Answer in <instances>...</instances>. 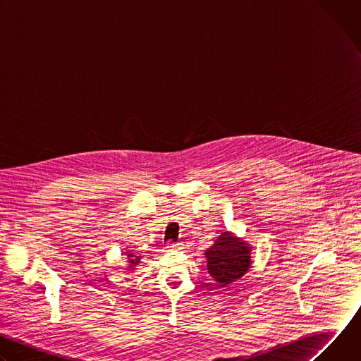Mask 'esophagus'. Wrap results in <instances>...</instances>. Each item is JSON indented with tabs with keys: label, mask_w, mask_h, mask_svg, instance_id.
I'll return each mask as SVG.
<instances>
[{
	"label": "esophagus",
	"mask_w": 361,
	"mask_h": 361,
	"mask_svg": "<svg viewBox=\"0 0 361 361\" xmlns=\"http://www.w3.org/2000/svg\"><path fill=\"white\" fill-rule=\"evenodd\" d=\"M167 248H169V250H180L181 247H180L178 243H173V241H171V243L167 244Z\"/></svg>",
	"instance_id": "34e87169"
}]
</instances>
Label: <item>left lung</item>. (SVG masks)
<instances>
[{"mask_svg": "<svg viewBox=\"0 0 361 361\" xmlns=\"http://www.w3.org/2000/svg\"><path fill=\"white\" fill-rule=\"evenodd\" d=\"M209 273L220 287L240 279L250 269V247L230 233H223L216 244L205 251Z\"/></svg>", "mask_w": 361, "mask_h": 361, "instance_id": "obj_1", "label": "left lung"}]
</instances>
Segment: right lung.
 <instances>
[{"label":"right lung","instance_id":"obj_1","mask_svg":"<svg viewBox=\"0 0 361 361\" xmlns=\"http://www.w3.org/2000/svg\"><path fill=\"white\" fill-rule=\"evenodd\" d=\"M128 257H130V263H131L133 266L138 264V262H140V259H141V257H137V255H134V254H128Z\"/></svg>","mask_w":361,"mask_h":361}]
</instances>
